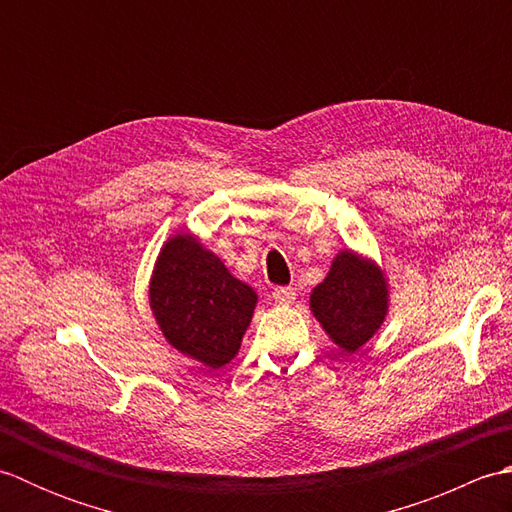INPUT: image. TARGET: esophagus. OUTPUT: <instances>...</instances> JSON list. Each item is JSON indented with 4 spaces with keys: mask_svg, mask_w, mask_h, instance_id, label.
I'll list each match as a JSON object with an SVG mask.
<instances>
[{
    "mask_svg": "<svg viewBox=\"0 0 512 512\" xmlns=\"http://www.w3.org/2000/svg\"><path fill=\"white\" fill-rule=\"evenodd\" d=\"M273 297H275L279 306H292V303H295L297 292L292 290L290 286H279V288L273 290Z\"/></svg>",
    "mask_w": 512,
    "mask_h": 512,
    "instance_id": "obj_1",
    "label": "esophagus"
}]
</instances>
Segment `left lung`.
<instances>
[{"label": "left lung", "instance_id": "left-lung-1", "mask_svg": "<svg viewBox=\"0 0 512 512\" xmlns=\"http://www.w3.org/2000/svg\"><path fill=\"white\" fill-rule=\"evenodd\" d=\"M310 312L339 350L358 352L389 314V279L383 266L358 250H339L328 275L310 292Z\"/></svg>", "mask_w": 512, "mask_h": 512}]
</instances>
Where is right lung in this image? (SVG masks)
Listing matches in <instances>:
<instances>
[{"label": "right lung", "mask_w": 512, "mask_h": 512, "mask_svg": "<svg viewBox=\"0 0 512 512\" xmlns=\"http://www.w3.org/2000/svg\"><path fill=\"white\" fill-rule=\"evenodd\" d=\"M257 292L193 233H173L156 257L149 308L167 343L209 369L237 356L253 321Z\"/></svg>", "instance_id": "right-lung-1"}]
</instances>
